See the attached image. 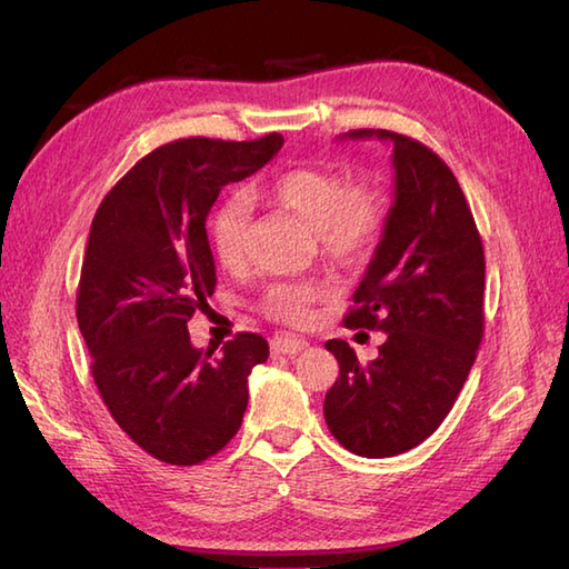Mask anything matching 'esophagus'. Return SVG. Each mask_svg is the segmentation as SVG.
Wrapping results in <instances>:
<instances>
[{"label": "esophagus", "instance_id": "1", "mask_svg": "<svg viewBox=\"0 0 569 569\" xmlns=\"http://www.w3.org/2000/svg\"><path fill=\"white\" fill-rule=\"evenodd\" d=\"M307 345H309L307 340L297 338V336H274L272 342H270V348H272L274 355H297V352L307 348Z\"/></svg>", "mask_w": 569, "mask_h": 569}]
</instances>
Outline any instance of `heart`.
I'll return each instance as SVG.
<instances>
[{
  "label": "heart",
  "instance_id": "b5f03b06",
  "mask_svg": "<svg viewBox=\"0 0 569 569\" xmlns=\"http://www.w3.org/2000/svg\"><path fill=\"white\" fill-rule=\"evenodd\" d=\"M246 200L268 202L295 214L311 227L321 251L338 262H357L379 243L386 224V200L371 183L345 188L340 173L299 166L272 176L246 192ZM248 210L241 198H231L210 219V246L224 268H239L246 258ZM330 295L321 282H274L266 289L260 307L274 321L307 323L311 307Z\"/></svg>",
  "mask_w": 569,
  "mask_h": 569
}]
</instances>
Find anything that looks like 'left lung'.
Here are the masks:
<instances>
[{"label": "left lung", "instance_id": "obj_1", "mask_svg": "<svg viewBox=\"0 0 569 569\" xmlns=\"http://www.w3.org/2000/svg\"><path fill=\"white\" fill-rule=\"evenodd\" d=\"M371 137L393 144L396 200L342 323L381 330L386 340L369 365L345 340L326 342L340 377L323 415L345 449L389 459L422 445L463 389L485 330V253L449 166L389 130H352L342 140Z\"/></svg>", "mask_w": 569, "mask_h": 569}]
</instances>
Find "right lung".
<instances>
[{"label": "right lung", "instance_id": "obj_1", "mask_svg": "<svg viewBox=\"0 0 569 569\" xmlns=\"http://www.w3.org/2000/svg\"><path fill=\"white\" fill-rule=\"evenodd\" d=\"M282 134L251 142L190 137L151 151L103 198L81 262L77 321L106 408L137 447L171 466L224 449L248 406L268 340L239 332L214 350L188 321L217 284L204 221L219 190L260 171Z\"/></svg>", "mask_w": 569, "mask_h": 569}]
</instances>
